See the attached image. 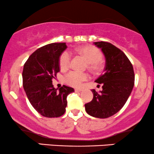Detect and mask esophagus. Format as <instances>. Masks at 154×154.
Returning <instances> with one entry per match:
<instances>
[{
    "label": "esophagus",
    "instance_id": "esophagus-1",
    "mask_svg": "<svg viewBox=\"0 0 154 154\" xmlns=\"http://www.w3.org/2000/svg\"><path fill=\"white\" fill-rule=\"evenodd\" d=\"M74 91H75L76 93H78V92H81V91H82V89H80V88H76Z\"/></svg>",
    "mask_w": 154,
    "mask_h": 154
}]
</instances>
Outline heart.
I'll return each mask as SVG.
<instances>
[{"label":"heart","mask_w":154,"mask_h":154,"mask_svg":"<svg viewBox=\"0 0 154 154\" xmlns=\"http://www.w3.org/2000/svg\"><path fill=\"white\" fill-rule=\"evenodd\" d=\"M77 52L82 55L88 63V68L93 72H99L102 68V53L99 49L94 46H84L77 50ZM71 63V55L65 51L60 55L59 58V66L62 70H66L69 67ZM89 78L88 74L72 71L66 74L64 80L66 83L72 87L79 88Z\"/></svg>","instance_id":"obj_1"}]
</instances>
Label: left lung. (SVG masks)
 <instances>
[{"instance_id":"obj_1","label":"left lung","mask_w":154,"mask_h":154,"mask_svg":"<svg viewBox=\"0 0 154 154\" xmlns=\"http://www.w3.org/2000/svg\"><path fill=\"white\" fill-rule=\"evenodd\" d=\"M94 44L102 50L106 63L104 73L95 80L102 84V91H91L94 98L85 104V111L93 117L107 118L117 113L126 104L134 87V69L127 56L118 47L105 42Z\"/></svg>"}]
</instances>
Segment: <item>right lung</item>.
Wrapping results in <instances>:
<instances>
[{
    "label": "right lung",
    "mask_w": 154,
    "mask_h": 154,
    "mask_svg": "<svg viewBox=\"0 0 154 154\" xmlns=\"http://www.w3.org/2000/svg\"><path fill=\"white\" fill-rule=\"evenodd\" d=\"M67 48L66 43H52L33 52L24 64L23 85L33 108L47 118L63 116L67 105V96L74 88L63 85L59 91L52 79L60 72L59 58Z\"/></svg>",
    "instance_id": "obj_1"
}]
</instances>
